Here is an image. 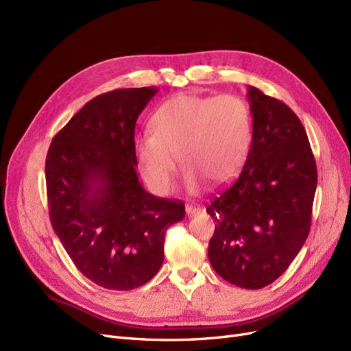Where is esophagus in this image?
I'll return each instance as SVG.
<instances>
[{
    "label": "esophagus",
    "mask_w": 351,
    "mask_h": 351,
    "mask_svg": "<svg viewBox=\"0 0 351 351\" xmlns=\"http://www.w3.org/2000/svg\"><path fill=\"white\" fill-rule=\"evenodd\" d=\"M199 212H200V207H197V206H191V204H186V215H187V216L197 215Z\"/></svg>",
    "instance_id": "1"
}]
</instances>
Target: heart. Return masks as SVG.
Instances as JSON below:
<instances>
[{
  "mask_svg": "<svg viewBox=\"0 0 351 351\" xmlns=\"http://www.w3.org/2000/svg\"><path fill=\"white\" fill-rule=\"evenodd\" d=\"M151 132L138 139L136 157L147 183L158 193L173 187L178 157L189 168L190 191H197L203 178L224 183L245 164L252 141L247 108L232 95L173 96L154 114Z\"/></svg>",
  "mask_w": 351,
  "mask_h": 351,
  "instance_id": "1",
  "label": "heart"
}]
</instances>
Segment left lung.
Segmentation results:
<instances>
[{
    "instance_id": "left-lung-1",
    "label": "left lung",
    "mask_w": 351,
    "mask_h": 351,
    "mask_svg": "<svg viewBox=\"0 0 351 351\" xmlns=\"http://www.w3.org/2000/svg\"><path fill=\"white\" fill-rule=\"evenodd\" d=\"M252 144L233 183L215 195L208 261L228 282L259 289L281 276L310 233L317 167L306 132L284 102L247 86Z\"/></svg>"
}]
</instances>
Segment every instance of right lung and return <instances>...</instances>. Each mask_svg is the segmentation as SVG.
I'll return each instance as SVG.
<instances>
[{
  "mask_svg": "<svg viewBox=\"0 0 351 351\" xmlns=\"http://www.w3.org/2000/svg\"><path fill=\"white\" fill-rule=\"evenodd\" d=\"M157 88L93 97L53 138L46 158L51 226L76 268L96 285L128 291L156 276L180 200L139 183L135 123Z\"/></svg>",
  "mask_w": 351,
  "mask_h": 351,
  "instance_id": "1",
  "label": "right lung"
}]
</instances>
